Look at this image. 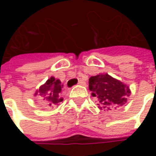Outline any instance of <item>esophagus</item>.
I'll list each match as a JSON object with an SVG mask.
<instances>
[{"label": "esophagus", "mask_w": 156, "mask_h": 156, "mask_svg": "<svg viewBox=\"0 0 156 156\" xmlns=\"http://www.w3.org/2000/svg\"><path fill=\"white\" fill-rule=\"evenodd\" d=\"M78 84H79V85H85V81H82V80H80L79 82H78Z\"/></svg>", "instance_id": "esophagus-1"}]
</instances>
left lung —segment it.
Returning a JSON list of instances; mask_svg holds the SVG:
<instances>
[{"label":"left lung","mask_w":156,"mask_h":156,"mask_svg":"<svg viewBox=\"0 0 156 156\" xmlns=\"http://www.w3.org/2000/svg\"><path fill=\"white\" fill-rule=\"evenodd\" d=\"M89 90L92 96L97 100V105L101 110L116 108L127 102V96H129V87L113 78L108 74H100L91 76L88 81Z\"/></svg>","instance_id":"1"}]
</instances>
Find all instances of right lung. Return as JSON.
I'll return each mask as SVG.
<instances>
[{
    "mask_svg": "<svg viewBox=\"0 0 156 156\" xmlns=\"http://www.w3.org/2000/svg\"><path fill=\"white\" fill-rule=\"evenodd\" d=\"M62 87V81L55 77H51L46 81L45 84L40 87L39 90L35 92L34 95L41 96L48 106L56 105L62 101V98L60 97Z\"/></svg>",
    "mask_w": 156,
    "mask_h": 156,
    "instance_id": "right-lung-1",
    "label": "right lung"
}]
</instances>
